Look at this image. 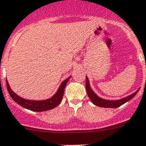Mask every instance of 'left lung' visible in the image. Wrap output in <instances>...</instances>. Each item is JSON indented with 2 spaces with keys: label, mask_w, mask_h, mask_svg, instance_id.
<instances>
[{
  "label": "left lung",
  "mask_w": 146,
  "mask_h": 146,
  "mask_svg": "<svg viewBox=\"0 0 146 146\" xmlns=\"http://www.w3.org/2000/svg\"><path fill=\"white\" fill-rule=\"evenodd\" d=\"M86 91H87L88 96H89L90 99L91 100L93 103H94L95 105L98 107H100V108H116L120 107L121 105L123 104L124 103H126V102L129 101L130 99H131L134 96L137 94V92L139 91V90L135 92L134 94H132L131 95L126 96V97L123 98L122 99H120V100H115V101H110V100H106V99H103L102 98L97 96L95 93L92 91V89L90 87V85H89V81L88 77H86Z\"/></svg>",
  "instance_id": "8db88e82"
}]
</instances>
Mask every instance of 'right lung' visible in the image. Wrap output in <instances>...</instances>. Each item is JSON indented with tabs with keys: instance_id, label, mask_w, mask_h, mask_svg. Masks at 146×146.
Here are the masks:
<instances>
[{
	"instance_id": "1",
	"label": "right lung",
	"mask_w": 146,
	"mask_h": 146,
	"mask_svg": "<svg viewBox=\"0 0 146 146\" xmlns=\"http://www.w3.org/2000/svg\"><path fill=\"white\" fill-rule=\"evenodd\" d=\"M69 78H70V77L62 82L58 90L57 93L52 97L50 98L47 100H42V101H31V100H27V99L20 97L15 93L11 91V88L9 87V85L8 83L7 80H6V87H7L8 92L11 96V97L12 98L13 100L15 102L17 103L18 104H20V106L26 108L28 110H32V111L43 112L53 109L60 104L63 96H64V89H65L67 82L69 81Z\"/></svg>"
}]
</instances>
